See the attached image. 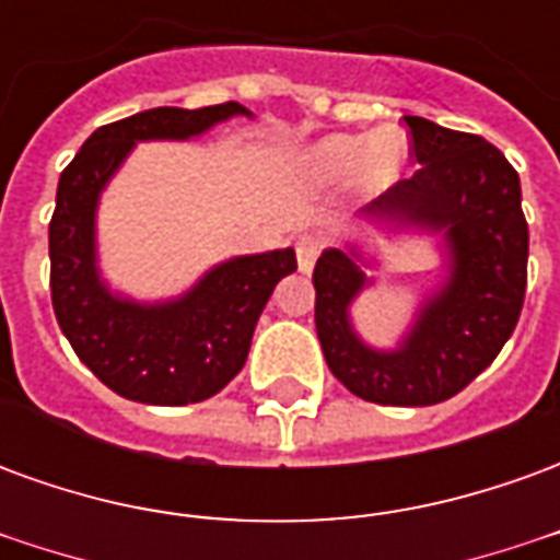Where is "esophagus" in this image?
<instances>
[{
  "label": "esophagus",
  "instance_id": "obj_1",
  "mask_svg": "<svg viewBox=\"0 0 560 560\" xmlns=\"http://www.w3.org/2000/svg\"><path fill=\"white\" fill-rule=\"evenodd\" d=\"M320 240H315V236H300L296 240V264H300V269L303 272H312L317 264V255H320Z\"/></svg>",
  "mask_w": 560,
  "mask_h": 560
}]
</instances>
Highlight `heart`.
Listing matches in <instances>:
<instances>
[{"mask_svg":"<svg viewBox=\"0 0 560 560\" xmlns=\"http://www.w3.org/2000/svg\"><path fill=\"white\" fill-rule=\"evenodd\" d=\"M405 159H408V149L396 131L332 135L312 149L308 167L320 183H341L351 173L363 171V179L369 185H389L399 179Z\"/></svg>","mask_w":560,"mask_h":560,"instance_id":"b5f03b06","label":"heart"}]
</instances>
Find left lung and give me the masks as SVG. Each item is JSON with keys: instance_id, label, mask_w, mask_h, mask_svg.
Wrapping results in <instances>:
<instances>
[{"instance_id": "left-lung-1", "label": "left lung", "mask_w": 560, "mask_h": 560, "mask_svg": "<svg viewBox=\"0 0 560 560\" xmlns=\"http://www.w3.org/2000/svg\"><path fill=\"white\" fill-rule=\"evenodd\" d=\"M420 171L363 209L387 228L444 233V284L425 296L399 348L365 345L351 303L372 284L357 245L327 248L315 267V327L332 375L375 405L420 408L456 396L501 353L528 284L522 185L489 140L405 116Z\"/></svg>"}]
</instances>
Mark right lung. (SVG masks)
Wrapping results in <instances>:
<instances>
[{
  "label": "right lung",
  "instance_id": "add662e5",
  "mask_svg": "<svg viewBox=\"0 0 560 560\" xmlns=\"http://www.w3.org/2000/svg\"><path fill=\"white\" fill-rule=\"evenodd\" d=\"M231 116L252 114L236 102L143 110L92 131L59 176L50 219L56 320L92 375L122 399L176 408L228 387L245 365L257 317L276 284L296 269L293 248L231 257L164 303L114 293L98 272V197L135 143L197 138Z\"/></svg>",
  "mask_w": 560,
  "mask_h": 560
}]
</instances>
